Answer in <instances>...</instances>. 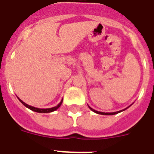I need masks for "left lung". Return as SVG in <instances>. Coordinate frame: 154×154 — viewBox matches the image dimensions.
I'll return each instance as SVG.
<instances>
[{
	"label": "left lung",
	"instance_id": "left-lung-1",
	"mask_svg": "<svg viewBox=\"0 0 154 154\" xmlns=\"http://www.w3.org/2000/svg\"><path fill=\"white\" fill-rule=\"evenodd\" d=\"M129 107H127V108H125V109H122V110H121V111H119V112H98V111H96V110H94V109H92V107L88 106V107H89L90 109L92 110L93 112H95V113H97V114H100V115H104V116H112V115H116V114H118L121 112H123V111H125L126 109H127V108H128Z\"/></svg>",
	"mask_w": 154,
	"mask_h": 154
}]
</instances>
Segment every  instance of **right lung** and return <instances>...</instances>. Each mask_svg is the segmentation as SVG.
Instances as JSON below:
<instances>
[{
    "label": "right lung",
    "instance_id": "right-lung-1",
    "mask_svg": "<svg viewBox=\"0 0 154 154\" xmlns=\"http://www.w3.org/2000/svg\"><path fill=\"white\" fill-rule=\"evenodd\" d=\"M18 99H19V100L20 101L21 103H23L25 107H27V108H29L30 110H32V111H33V112H38V113H50V112H54V111H56V110H57V108L60 107V106L62 105V100H61V102H60V103H58L57 106H55V107H51V108H38V107H32V106L28 105V104H27L26 103H24L23 101L21 100L20 98H18Z\"/></svg>",
    "mask_w": 154,
    "mask_h": 154
}]
</instances>
